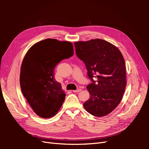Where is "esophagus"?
<instances>
[{"label": "esophagus", "instance_id": "obj_1", "mask_svg": "<svg viewBox=\"0 0 149 149\" xmlns=\"http://www.w3.org/2000/svg\"><path fill=\"white\" fill-rule=\"evenodd\" d=\"M80 91H81V89H79V88L77 89L76 90H74V91H73L74 93H78V92H80Z\"/></svg>", "mask_w": 149, "mask_h": 149}]
</instances>
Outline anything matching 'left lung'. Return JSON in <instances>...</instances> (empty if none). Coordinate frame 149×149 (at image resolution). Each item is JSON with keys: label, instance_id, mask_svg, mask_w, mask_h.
<instances>
[{"label": "left lung", "instance_id": "8db88e82", "mask_svg": "<svg viewBox=\"0 0 149 149\" xmlns=\"http://www.w3.org/2000/svg\"><path fill=\"white\" fill-rule=\"evenodd\" d=\"M74 44L91 81L86 87L91 96L83 104L84 109L94 116L109 114L119 105L127 83L123 56L118 48L102 39Z\"/></svg>", "mask_w": 149, "mask_h": 149}]
</instances>
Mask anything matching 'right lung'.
<instances>
[{
  "instance_id": "1",
  "label": "right lung",
  "mask_w": 149,
  "mask_h": 149,
  "mask_svg": "<svg viewBox=\"0 0 149 149\" xmlns=\"http://www.w3.org/2000/svg\"><path fill=\"white\" fill-rule=\"evenodd\" d=\"M69 42L47 38L31 47L22 61L20 84L22 92L33 111L43 118L55 116L66 94L55 79L59 63L73 55Z\"/></svg>"
}]
</instances>
